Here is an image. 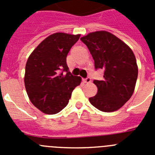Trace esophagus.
<instances>
[{"label":"esophagus","instance_id":"obj_1","mask_svg":"<svg viewBox=\"0 0 155 155\" xmlns=\"http://www.w3.org/2000/svg\"><path fill=\"white\" fill-rule=\"evenodd\" d=\"M91 78H87L86 79H84V80H83V81L84 82V83H90V82H91Z\"/></svg>","mask_w":155,"mask_h":155}]
</instances>
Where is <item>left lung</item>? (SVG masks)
<instances>
[{
	"label": "left lung",
	"mask_w": 155,
	"mask_h": 155,
	"mask_svg": "<svg viewBox=\"0 0 155 155\" xmlns=\"http://www.w3.org/2000/svg\"><path fill=\"white\" fill-rule=\"evenodd\" d=\"M88 48L95 69L105 70L102 81H93L98 92L89 98L100 111L118 110L133 95L138 75L136 57L130 47L107 31L90 32L81 38Z\"/></svg>",
	"instance_id": "obj_1"
}]
</instances>
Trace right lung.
I'll use <instances>...</instances> for the list:
<instances>
[{"instance_id":"1","label":"right lung","mask_w":155,"mask_h":155,"mask_svg":"<svg viewBox=\"0 0 155 155\" xmlns=\"http://www.w3.org/2000/svg\"><path fill=\"white\" fill-rule=\"evenodd\" d=\"M81 35L56 32L46 37L28 57L24 82L31 102L43 113L53 115L67 106L81 78L68 71L66 58ZM65 71L66 74H63Z\"/></svg>"}]
</instances>
